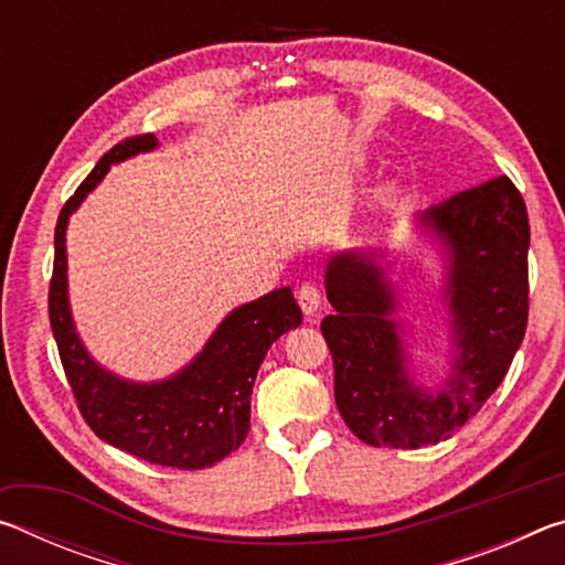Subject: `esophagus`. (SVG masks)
Returning <instances> with one entry per match:
<instances>
[{"instance_id":"obj_1","label":"esophagus","mask_w":565,"mask_h":565,"mask_svg":"<svg viewBox=\"0 0 565 565\" xmlns=\"http://www.w3.org/2000/svg\"><path fill=\"white\" fill-rule=\"evenodd\" d=\"M296 299H299V306H301V311L306 313V317H317V311L321 306V294H319L317 286L303 284L301 289L296 291Z\"/></svg>"}]
</instances>
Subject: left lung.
<instances>
[{"label": "left lung", "mask_w": 565, "mask_h": 565, "mask_svg": "<svg viewBox=\"0 0 565 565\" xmlns=\"http://www.w3.org/2000/svg\"><path fill=\"white\" fill-rule=\"evenodd\" d=\"M446 262L444 301L451 363L436 388L411 376L398 286L384 252H341L327 264L321 321L333 359V396L369 446L424 448L451 438L476 416L509 371L529 321L531 228L509 177L478 184L414 218Z\"/></svg>", "instance_id": "left-lung-1"}]
</instances>
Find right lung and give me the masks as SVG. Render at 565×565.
<instances>
[{
	"label": "right lung",
	"mask_w": 565,
	"mask_h": 565,
	"mask_svg": "<svg viewBox=\"0 0 565 565\" xmlns=\"http://www.w3.org/2000/svg\"><path fill=\"white\" fill-rule=\"evenodd\" d=\"M157 147L154 134L124 139L97 161L92 174L64 204L54 228L50 321L64 374L92 431L102 441L149 463L199 471L244 444L252 418V388L262 361L281 333L299 327L301 309L291 286L236 306L209 337L204 349L169 379L129 381L104 369L92 356L72 319L66 226L114 164Z\"/></svg>",
	"instance_id": "1"
}]
</instances>
